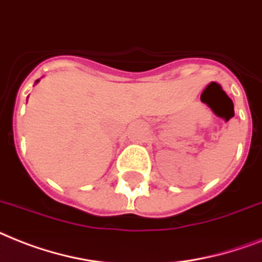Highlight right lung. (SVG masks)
Segmentation results:
<instances>
[{"instance_id":"1","label":"right lung","mask_w":262,"mask_h":262,"mask_svg":"<svg viewBox=\"0 0 262 262\" xmlns=\"http://www.w3.org/2000/svg\"><path fill=\"white\" fill-rule=\"evenodd\" d=\"M37 82H39V80H37ZM37 82H36V83H37Z\"/></svg>"}]
</instances>
